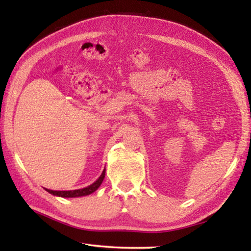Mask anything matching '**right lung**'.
I'll list each match as a JSON object with an SVG mask.
<instances>
[{"label":"right lung","mask_w":251,"mask_h":251,"mask_svg":"<svg viewBox=\"0 0 251 251\" xmlns=\"http://www.w3.org/2000/svg\"><path fill=\"white\" fill-rule=\"evenodd\" d=\"M104 177H105V169L103 171V173H101V175L100 176L99 179H97L95 182H93L92 185L85 187V188L75 189V190H50V189H46V192H49L50 194L54 195V196L64 197V198L87 196V195L94 193L95 190L99 188L101 182H103V180H104Z\"/></svg>","instance_id":"1"}]
</instances>
